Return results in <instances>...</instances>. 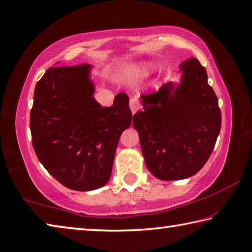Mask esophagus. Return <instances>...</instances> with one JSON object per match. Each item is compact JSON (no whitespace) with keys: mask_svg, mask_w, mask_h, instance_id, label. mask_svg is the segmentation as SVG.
<instances>
[{"mask_svg":"<svg viewBox=\"0 0 252 252\" xmlns=\"http://www.w3.org/2000/svg\"><path fill=\"white\" fill-rule=\"evenodd\" d=\"M129 107H130V110H131V114H135L136 111H137L139 108H141V107H139V102H138V100H137V98H135V97H133L130 99V101H129Z\"/></svg>","mask_w":252,"mask_h":252,"instance_id":"esophagus-1","label":"esophagus"}]
</instances>
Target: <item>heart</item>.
Wrapping results in <instances>:
<instances>
[{
  "mask_svg": "<svg viewBox=\"0 0 252 252\" xmlns=\"http://www.w3.org/2000/svg\"><path fill=\"white\" fill-rule=\"evenodd\" d=\"M153 68H154V64L152 63H143L138 65L137 69H136V75L145 77L152 71V70H153Z\"/></svg>",
  "mask_w": 252,
  "mask_h": 252,
  "instance_id": "heart-1",
  "label": "heart"
}]
</instances>
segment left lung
Here are the masks:
<instances>
[{
  "mask_svg": "<svg viewBox=\"0 0 252 252\" xmlns=\"http://www.w3.org/2000/svg\"><path fill=\"white\" fill-rule=\"evenodd\" d=\"M180 84L167 82L142 94L134 115L147 170L162 181L196 174L211 155L221 129L218 98L204 67L195 58L181 63Z\"/></svg>",
  "mask_w": 252,
  "mask_h": 252,
  "instance_id": "obj_1",
  "label": "left lung"
}]
</instances>
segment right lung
I'll list each match as a JSON object with an SVG mask.
<instances>
[{
	"label": "right lung",
	"mask_w": 252,
	"mask_h": 252,
	"mask_svg": "<svg viewBox=\"0 0 252 252\" xmlns=\"http://www.w3.org/2000/svg\"><path fill=\"white\" fill-rule=\"evenodd\" d=\"M90 70V64L48 69L35 85L30 114L32 144L41 164L75 191L107 184L119 138L131 124L126 94H118L111 107L96 101Z\"/></svg>",
	"instance_id": "add662e5"
}]
</instances>
